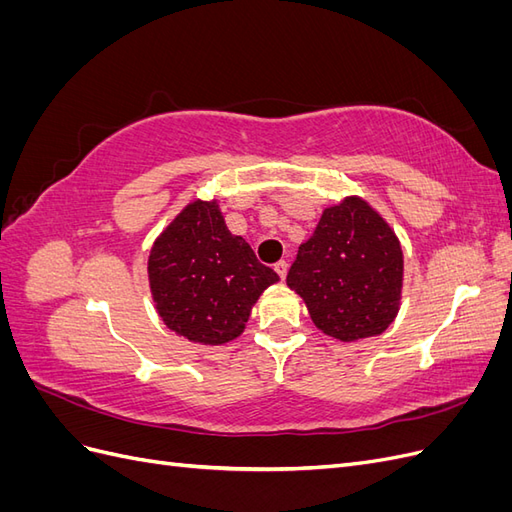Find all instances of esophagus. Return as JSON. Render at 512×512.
<instances>
[{
	"instance_id": "1",
	"label": "esophagus",
	"mask_w": 512,
	"mask_h": 512,
	"mask_svg": "<svg viewBox=\"0 0 512 512\" xmlns=\"http://www.w3.org/2000/svg\"><path fill=\"white\" fill-rule=\"evenodd\" d=\"M275 273L277 275H280V280H284V277H286V273H288V262L286 260H280V262H275Z\"/></svg>"
}]
</instances>
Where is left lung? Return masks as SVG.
<instances>
[{"mask_svg":"<svg viewBox=\"0 0 512 512\" xmlns=\"http://www.w3.org/2000/svg\"><path fill=\"white\" fill-rule=\"evenodd\" d=\"M286 284L324 335L359 342L389 329L401 307L404 252L382 215L361 196L322 211L299 245Z\"/></svg>","mask_w":512,"mask_h":512,"instance_id":"obj_1","label":"left lung"}]
</instances>
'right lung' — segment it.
<instances>
[{
    "label": "right lung",
    "mask_w": 512,
    "mask_h": 512,
    "mask_svg": "<svg viewBox=\"0 0 512 512\" xmlns=\"http://www.w3.org/2000/svg\"><path fill=\"white\" fill-rule=\"evenodd\" d=\"M156 312L192 344L222 346L245 331L277 273L228 230L218 200L194 198L153 241L147 260Z\"/></svg>",
    "instance_id": "right-lung-1"
}]
</instances>
